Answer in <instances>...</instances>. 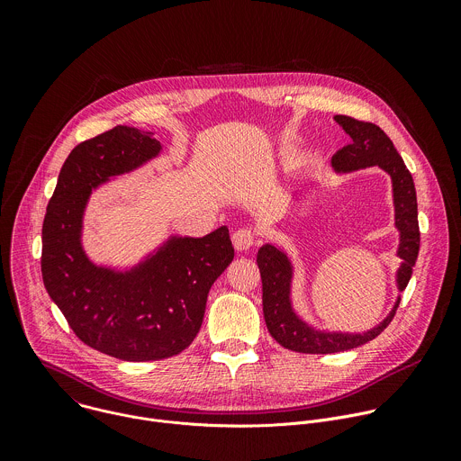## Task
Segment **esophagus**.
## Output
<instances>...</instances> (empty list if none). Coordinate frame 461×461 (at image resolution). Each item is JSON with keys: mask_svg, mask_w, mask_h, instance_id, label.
<instances>
[{"mask_svg": "<svg viewBox=\"0 0 461 461\" xmlns=\"http://www.w3.org/2000/svg\"><path fill=\"white\" fill-rule=\"evenodd\" d=\"M231 240H233L235 249L246 251V249H249L255 244V231L251 228H240V230H237L233 233Z\"/></svg>", "mask_w": 461, "mask_h": 461, "instance_id": "obj_1", "label": "esophagus"}]
</instances>
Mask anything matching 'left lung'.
I'll list each match as a JSON object with an SVG mask.
<instances>
[{
  "label": "left lung",
  "instance_id": "1",
  "mask_svg": "<svg viewBox=\"0 0 461 461\" xmlns=\"http://www.w3.org/2000/svg\"><path fill=\"white\" fill-rule=\"evenodd\" d=\"M334 120L350 137V144L332 157L336 173H352L365 167L377 166L390 176L393 226L398 230L400 242L396 255L402 258L400 268L393 276L398 297L381 322L365 332L321 330L303 319L292 297L295 268L290 255L279 244H262L257 251V265L262 279V312L272 338L288 350L303 354H334L361 347L377 338L390 324L402 301V292L407 288L412 268L420 251V226H418V201L412 175L409 173L402 155L393 148L384 131L370 122L336 114Z\"/></svg>",
  "mask_w": 461,
  "mask_h": 461
}]
</instances>
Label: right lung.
Wrapping results in <instances>:
<instances>
[{
  "mask_svg": "<svg viewBox=\"0 0 461 461\" xmlns=\"http://www.w3.org/2000/svg\"><path fill=\"white\" fill-rule=\"evenodd\" d=\"M149 131L116 125L63 162L41 230L49 297L91 348L123 361L180 354L199 334L212 285L233 260L226 226L204 237L169 233L135 265L95 262L84 246L95 191L162 153Z\"/></svg>",
  "mask_w": 461,
  "mask_h": 461,
  "instance_id": "right-lung-1",
  "label": "right lung"
}]
</instances>
